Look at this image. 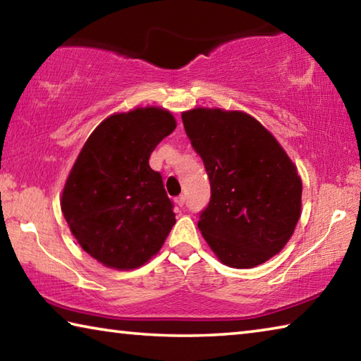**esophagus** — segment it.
<instances>
[{
	"label": "esophagus",
	"mask_w": 361,
	"mask_h": 361,
	"mask_svg": "<svg viewBox=\"0 0 361 361\" xmlns=\"http://www.w3.org/2000/svg\"><path fill=\"white\" fill-rule=\"evenodd\" d=\"M185 200H186L185 195H180V197L175 199V204L178 205V207H183V205H185Z\"/></svg>",
	"instance_id": "1"
}]
</instances>
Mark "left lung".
<instances>
[{
	"mask_svg": "<svg viewBox=\"0 0 361 361\" xmlns=\"http://www.w3.org/2000/svg\"><path fill=\"white\" fill-rule=\"evenodd\" d=\"M202 157L212 197L199 229L223 264L259 266L277 255L301 216L302 181L276 137L243 111L194 108L181 113Z\"/></svg>",
	"mask_w": 361,
	"mask_h": 361,
	"instance_id": "left-lung-1",
	"label": "left lung"
}]
</instances>
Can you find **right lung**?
<instances>
[{
    "instance_id": "right-lung-1",
    "label": "right lung",
    "mask_w": 361,
    "mask_h": 361,
    "mask_svg": "<svg viewBox=\"0 0 361 361\" xmlns=\"http://www.w3.org/2000/svg\"><path fill=\"white\" fill-rule=\"evenodd\" d=\"M175 127L166 108H135L108 116L79 151L60 207L79 245L103 266H143L175 224L162 176L149 167L151 152Z\"/></svg>"
}]
</instances>
